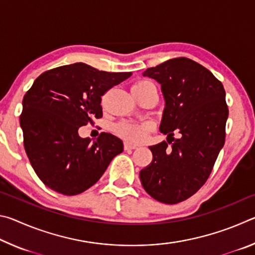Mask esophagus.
Wrapping results in <instances>:
<instances>
[{"mask_svg": "<svg viewBox=\"0 0 255 255\" xmlns=\"http://www.w3.org/2000/svg\"><path fill=\"white\" fill-rule=\"evenodd\" d=\"M124 148H125V150H131V149H136L137 146L132 145V144H129V143H125Z\"/></svg>", "mask_w": 255, "mask_h": 255, "instance_id": "34e87169", "label": "esophagus"}]
</instances>
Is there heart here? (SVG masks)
Listing matches in <instances>:
<instances>
[{"instance_id": "b5f03b06", "label": "heart", "mask_w": 255, "mask_h": 255, "mask_svg": "<svg viewBox=\"0 0 255 255\" xmlns=\"http://www.w3.org/2000/svg\"><path fill=\"white\" fill-rule=\"evenodd\" d=\"M149 83L147 81H140L133 86H140ZM154 129V125L149 122H129L125 120L115 126V132L123 139L132 144L143 143L149 135V132Z\"/></svg>"}]
</instances>
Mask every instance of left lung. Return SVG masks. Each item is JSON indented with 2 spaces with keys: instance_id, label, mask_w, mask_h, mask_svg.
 I'll return each mask as SVG.
<instances>
[{
  "instance_id": "obj_1",
  "label": "left lung",
  "mask_w": 255,
  "mask_h": 255,
  "mask_svg": "<svg viewBox=\"0 0 255 255\" xmlns=\"http://www.w3.org/2000/svg\"><path fill=\"white\" fill-rule=\"evenodd\" d=\"M143 75L162 86L165 109L159 130L167 141L149 147L153 159L139 172L140 182L155 200L174 205L205 184L225 143V90L209 70L185 57L147 68ZM174 131L180 138L173 137Z\"/></svg>"
}]
</instances>
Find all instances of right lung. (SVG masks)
I'll return each instance as SVG.
<instances>
[{
    "mask_svg": "<svg viewBox=\"0 0 255 255\" xmlns=\"http://www.w3.org/2000/svg\"><path fill=\"white\" fill-rule=\"evenodd\" d=\"M131 75L75 63L46 71L24 94L20 115L25 153L42 183L65 196L91 188L105 173L123 141L101 132L96 141L79 128L102 117L101 97Z\"/></svg>",
    "mask_w": 255,
    "mask_h": 255,
    "instance_id": "obj_1",
    "label": "right lung"
}]
</instances>
